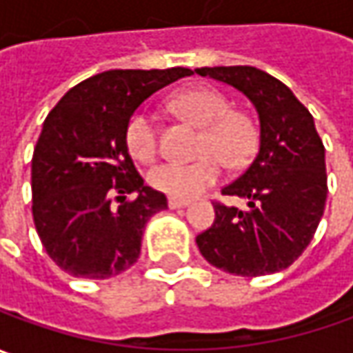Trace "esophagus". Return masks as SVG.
<instances>
[{
  "label": "esophagus",
  "instance_id": "esophagus-1",
  "mask_svg": "<svg viewBox=\"0 0 353 353\" xmlns=\"http://www.w3.org/2000/svg\"><path fill=\"white\" fill-rule=\"evenodd\" d=\"M168 205H170V209H179V207H185V205H189V201L177 199V197H170V199H168Z\"/></svg>",
  "mask_w": 353,
  "mask_h": 353
}]
</instances>
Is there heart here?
<instances>
[{
    "label": "heart",
    "mask_w": 353,
    "mask_h": 353,
    "mask_svg": "<svg viewBox=\"0 0 353 353\" xmlns=\"http://www.w3.org/2000/svg\"><path fill=\"white\" fill-rule=\"evenodd\" d=\"M172 109L188 123L201 128L199 156L193 164H160L150 170L148 181L170 197L189 199L219 181L223 165L240 168L248 162L258 146V128L242 111H232L225 93L213 88H189L172 97ZM125 142L130 156L150 162L156 156V127L146 111L128 119Z\"/></svg>",
    "instance_id": "obj_1"
}]
</instances>
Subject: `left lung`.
<instances>
[{
	"label": "left lung",
	"instance_id": "left-lung-1",
	"mask_svg": "<svg viewBox=\"0 0 353 353\" xmlns=\"http://www.w3.org/2000/svg\"><path fill=\"white\" fill-rule=\"evenodd\" d=\"M242 92L260 117V150L223 195L242 197L246 209L214 201V221L197 234L211 265L244 277L275 274L305 252L326 203L324 144L309 109L283 81L254 66L197 68Z\"/></svg>",
	"mask_w": 353,
	"mask_h": 353
}]
</instances>
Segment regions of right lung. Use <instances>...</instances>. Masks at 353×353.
<instances>
[{
	"label": "right lung",
	"instance_id": "obj_1",
	"mask_svg": "<svg viewBox=\"0 0 353 353\" xmlns=\"http://www.w3.org/2000/svg\"><path fill=\"white\" fill-rule=\"evenodd\" d=\"M191 74L101 72L72 88L44 119L32 154V219L46 254L66 274L107 279L139 260L142 230L168 199L139 176L127 123L152 93ZM130 192L134 200L126 199Z\"/></svg>",
	"mask_w": 353,
	"mask_h": 353
}]
</instances>
